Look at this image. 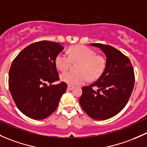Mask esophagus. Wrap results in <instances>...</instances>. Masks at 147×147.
I'll list each match as a JSON object with an SVG mask.
<instances>
[{"mask_svg":"<svg viewBox=\"0 0 147 147\" xmlns=\"http://www.w3.org/2000/svg\"><path fill=\"white\" fill-rule=\"evenodd\" d=\"M73 89V86H71V85H68L67 86V89H69V90H71V89Z\"/></svg>","mask_w":147,"mask_h":147,"instance_id":"34e87169","label":"esophagus"}]
</instances>
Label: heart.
Segmentation results:
<instances>
[{
  "instance_id": "b5f03b06",
  "label": "heart",
  "mask_w": 147,
  "mask_h": 147,
  "mask_svg": "<svg viewBox=\"0 0 147 147\" xmlns=\"http://www.w3.org/2000/svg\"><path fill=\"white\" fill-rule=\"evenodd\" d=\"M80 63L78 72H67L61 75V80L69 85H82L88 79L95 80L103 74L106 61L101 55H96L93 49L85 46H74L69 49L68 55L58 53L55 59V64L62 72L67 70L72 63Z\"/></svg>"
}]
</instances>
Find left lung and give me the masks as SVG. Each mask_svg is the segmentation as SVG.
I'll use <instances>...</instances> for the list:
<instances>
[{"label":"left lung","mask_w":147,"mask_h":147,"mask_svg":"<svg viewBox=\"0 0 147 147\" xmlns=\"http://www.w3.org/2000/svg\"><path fill=\"white\" fill-rule=\"evenodd\" d=\"M100 48L106 57L103 74L97 81L83 86L80 103L84 112L95 120L112 118L124 109L135 84V74L128 57L109 45L90 44ZM94 87L98 89H93Z\"/></svg>","instance_id":"1"}]
</instances>
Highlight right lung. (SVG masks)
Masks as SVG:
<instances>
[{
	"mask_svg": "<svg viewBox=\"0 0 147 147\" xmlns=\"http://www.w3.org/2000/svg\"><path fill=\"white\" fill-rule=\"evenodd\" d=\"M63 49L59 43L38 41L23 49L12 61L9 89L17 107L29 118L43 120L49 117L65 92V82L52 84L59 80L55 59Z\"/></svg>",
	"mask_w": 147,
	"mask_h": 147,
	"instance_id": "obj_1",
	"label": "right lung"
}]
</instances>
